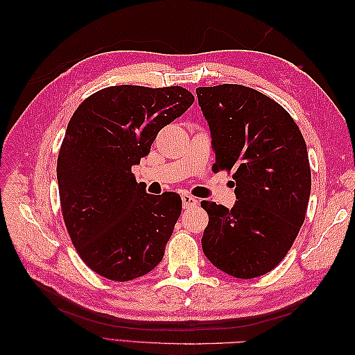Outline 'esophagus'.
I'll use <instances>...</instances> for the list:
<instances>
[{"instance_id": "esophagus-1", "label": "esophagus", "mask_w": 355, "mask_h": 355, "mask_svg": "<svg viewBox=\"0 0 355 355\" xmlns=\"http://www.w3.org/2000/svg\"><path fill=\"white\" fill-rule=\"evenodd\" d=\"M182 201H183V207H195L198 205V200L195 198V197H192V195H189V193H183L182 195Z\"/></svg>"}]
</instances>
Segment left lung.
I'll list each match as a JSON object with an SVG mask.
<instances>
[{"instance_id": "obj_1", "label": "left lung", "mask_w": 355, "mask_h": 355, "mask_svg": "<svg viewBox=\"0 0 355 355\" xmlns=\"http://www.w3.org/2000/svg\"><path fill=\"white\" fill-rule=\"evenodd\" d=\"M197 96L212 134V169L232 173L238 200L232 209L201 201L209 215L202 252L233 277L262 276L305 221L311 169L304 135L285 108L253 88L198 87Z\"/></svg>"}]
</instances>
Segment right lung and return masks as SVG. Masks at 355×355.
<instances>
[{"instance_id": "right-lung-1", "label": "right lung", "mask_w": 355, "mask_h": 355, "mask_svg": "<svg viewBox=\"0 0 355 355\" xmlns=\"http://www.w3.org/2000/svg\"><path fill=\"white\" fill-rule=\"evenodd\" d=\"M193 101L183 87L116 85L71 116L58 155L59 198L71 243L97 275L132 281L163 259L182 198L146 193L131 169Z\"/></svg>"}]
</instances>
